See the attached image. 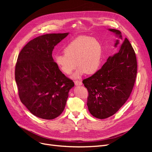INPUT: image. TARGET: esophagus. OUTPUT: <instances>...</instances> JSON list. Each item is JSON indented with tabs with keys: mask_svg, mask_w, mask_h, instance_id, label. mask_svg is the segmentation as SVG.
Segmentation results:
<instances>
[{
	"mask_svg": "<svg viewBox=\"0 0 152 152\" xmlns=\"http://www.w3.org/2000/svg\"><path fill=\"white\" fill-rule=\"evenodd\" d=\"M74 83H75V86H82V82H81V81H79V80H75V82H74Z\"/></svg>",
	"mask_w": 152,
	"mask_h": 152,
	"instance_id": "1",
	"label": "esophagus"
}]
</instances>
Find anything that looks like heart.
Listing matches in <instances>:
<instances>
[{
	"label": "heart",
	"mask_w": 152,
	"mask_h": 152,
	"mask_svg": "<svg viewBox=\"0 0 152 152\" xmlns=\"http://www.w3.org/2000/svg\"><path fill=\"white\" fill-rule=\"evenodd\" d=\"M63 53L56 55L54 61L66 75H70L77 65L78 68L72 76L74 79H80L86 73L93 74L102 65V45L97 40L89 37H79L73 40L64 48Z\"/></svg>",
	"instance_id": "heart-1"
}]
</instances>
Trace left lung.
<instances>
[{
	"instance_id": "8db88e82",
	"label": "left lung",
	"mask_w": 152,
	"mask_h": 152,
	"mask_svg": "<svg viewBox=\"0 0 152 152\" xmlns=\"http://www.w3.org/2000/svg\"><path fill=\"white\" fill-rule=\"evenodd\" d=\"M118 39L117 52L109 56L102 68L82 83L89 92L87 105L92 115L99 119L112 116L129 98L137 73L136 57L127 39L121 32L109 28Z\"/></svg>"
}]
</instances>
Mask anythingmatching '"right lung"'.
<instances>
[{
  "label": "right lung",
  "instance_id": "right-lung-1",
  "mask_svg": "<svg viewBox=\"0 0 152 152\" xmlns=\"http://www.w3.org/2000/svg\"><path fill=\"white\" fill-rule=\"evenodd\" d=\"M69 34H48L27 44L18 55L15 80L21 103L34 115L51 120L65 109L73 82L60 71L52 56L54 46Z\"/></svg>",
  "mask_w": 152,
  "mask_h": 152
}]
</instances>
